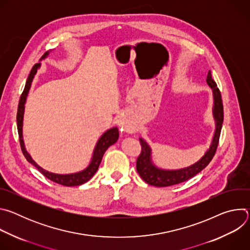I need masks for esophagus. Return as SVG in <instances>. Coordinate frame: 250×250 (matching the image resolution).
<instances>
[{"label": "esophagus", "instance_id": "esophagus-1", "mask_svg": "<svg viewBox=\"0 0 250 250\" xmlns=\"http://www.w3.org/2000/svg\"><path fill=\"white\" fill-rule=\"evenodd\" d=\"M126 131H129V132H132L133 129H126Z\"/></svg>", "mask_w": 250, "mask_h": 250}]
</instances>
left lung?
<instances>
[{
	"instance_id": "left-lung-1",
	"label": "left lung",
	"mask_w": 250,
	"mask_h": 250,
	"mask_svg": "<svg viewBox=\"0 0 250 250\" xmlns=\"http://www.w3.org/2000/svg\"><path fill=\"white\" fill-rule=\"evenodd\" d=\"M207 82L213 92V100H215V102H213V117L216 120V131L208 150L197 163L190 167L180 170H162L156 168L152 164L150 147L144 139L139 138L141 152L136 160V170L139 176L142 178V180H145L147 184L156 187H168L185 182L208 166L212 157L215 156L224 122V105L221 91L218 88L217 83L211 78L210 71H208V73Z\"/></svg>"
}]
</instances>
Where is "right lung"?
<instances>
[{
    "mask_svg": "<svg viewBox=\"0 0 250 250\" xmlns=\"http://www.w3.org/2000/svg\"><path fill=\"white\" fill-rule=\"evenodd\" d=\"M48 53H45L42 58L46 57ZM41 66V63H37L34 64V66L32 67L30 73L27 77L23 92L21 95L20 98V102H19V106H18V114H17V125H18V131H19V137H20V145H21V151L24 155V157L26 158V160L31 163L33 166L37 167L39 169V171L43 174L46 178H48L49 180L63 185V186H67V187H72V186H79L82 185L86 182H88L91 178L94 176V174L97 172L99 165L102 161L103 155L104 153V151L108 149V147H110L112 145H114L115 142L118 140L119 138V129L117 127H113L111 129H109L108 131H105L98 140L97 146L95 147L94 150V155L92 158V161L90 163V165L83 171L78 172V173H74V174H67V175H61V174H54V173H50L48 171L43 170L42 167H40L37 163H35L32 158L30 157V155L26 152L25 147H24V144H23V139H22V120H23V112H24V104H25V100H26V96L28 94L32 79L37 73L38 68Z\"/></svg>",
    "mask_w": 250,
    "mask_h": 250,
    "instance_id": "add662e5",
    "label": "right lung"
}]
</instances>
